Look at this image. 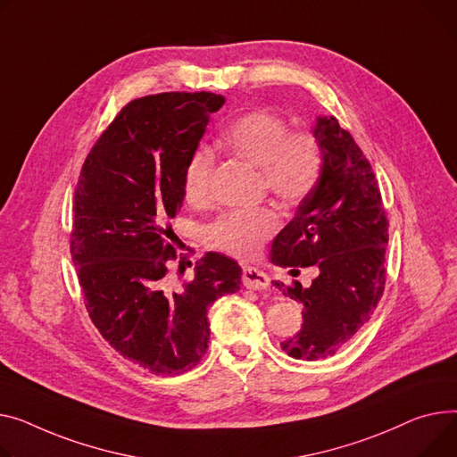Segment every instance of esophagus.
<instances>
[{
	"mask_svg": "<svg viewBox=\"0 0 457 457\" xmlns=\"http://www.w3.org/2000/svg\"><path fill=\"white\" fill-rule=\"evenodd\" d=\"M242 283H245V287L250 290H264L270 287V278L264 271L253 266H246L242 270Z\"/></svg>",
	"mask_w": 457,
	"mask_h": 457,
	"instance_id": "1",
	"label": "esophagus"
}]
</instances>
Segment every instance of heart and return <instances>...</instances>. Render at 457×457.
I'll return each instance as SVG.
<instances>
[{
    "instance_id": "b5f03b06",
    "label": "heart",
    "mask_w": 457,
    "mask_h": 457,
    "mask_svg": "<svg viewBox=\"0 0 457 457\" xmlns=\"http://www.w3.org/2000/svg\"><path fill=\"white\" fill-rule=\"evenodd\" d=\"M224 145L231 154L259 167L264 186L283 204L295 205L316 187L323 169V148L309 130L288 132L287 120L266 110L238 115L226 129ZM212 156L205 148L195 150L184 169V195L202 205L211 195ZM279 217L270 207L237 209L212 222L205 238L212 248L237 259L255 257L264 242L278 231Z\"/></svg>"
}]
</instances>
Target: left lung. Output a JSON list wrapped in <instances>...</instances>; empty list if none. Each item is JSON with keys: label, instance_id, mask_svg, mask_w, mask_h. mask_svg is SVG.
<instances>
[{"label": "left lung", "instance_id": "left-lung-1", "mask_svg": "<svg viewBox=\"0 0 457 457\" xmlns=\"http://www.w3.org/2000/svg\"><path fill=\"white\" fill-rule=\"evenodd\" d=\"M312 134L323 148L321 176L270 253L292 276L297 266L318 268L309 287L273 281L303 307L299 332L281 344L299 360L340 351L370 321L386 285L387 220L371 165L337 117L318 115Z\"/></svg>", "mask_w": 457, "mask_h": 457}]
</instances>
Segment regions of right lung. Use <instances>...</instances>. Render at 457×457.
<instances>
[{"label":"right lung","mask_w":457,"mask_h":457,"mask_svg":"<svg viewBox=\"0 0 457 457\" xmlns=\"http://www.w3.org/2000/svg\"><path fill=\"white\" fill-rule=\"evenodd\" d=\"M226 99L170 91L129 103L87 154L73 200L71 257L103 338L154 375L193 370L207 351L209 307L240 290L237 261L209 252L179 292L169 222L184 204V169Z\"/></svg>","instance_id":"right-lung-1"}]
</instances>
